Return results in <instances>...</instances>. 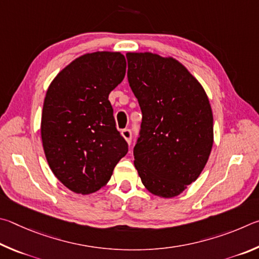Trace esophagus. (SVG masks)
Here are the masks:
<instances>
[{
	"label": "esophagus",
	"instance_id": "34e87169",
	"mask_svg": "<svg viewBox=\"0 0 259 259\" xmlns=\"http://www.w3.org/2000/svg\"><path fill=\"white\" fill-rule=\"evenodd\" d=\"M121 135H122V138H124L128 143H131V141H132V131H131L130 128L122 130Z\"/></svg>",
	"mask_w": 259,
	"mask_h": 259
}]
</instances>
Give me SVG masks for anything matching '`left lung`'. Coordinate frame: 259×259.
Segmentation results:
<instances>
[{
  "mask_svg": "<svg viewBox=\"0 0 259 259\" xmlns=\"http://www.w3.org/2000/svg\"><path fill=\"white\" fill-rule=\"evenodd\" d=\"M127 78L142 111L134 165L144 187L173 198L198 179L214 128L205 90L182 63L153 53L126 54Z\"/></svg>",
  "mask_w": 259,
  "mask_h": 259,
  "instance_id": "1",
  "label": "left lung"
}]
</instances>
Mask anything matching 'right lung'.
Here are the masks:
<instances>
[{
	"label": "right lung",
	"mask_w": 259,
	"mask_h": 259,
	"mask_svg": "<svg viewBox=\"0 0 259 259\" xmlns=\"http://www.w3.org/2000/svg\"><path fill=\"white\" fill-rule=\"evenodd\" d=\"M125 72L121 53H88L63 68L49 86L40 121L44 153L56 178L76 193L104 187L128 151L108 100Z\"/></svg>",
	"instance_id": "add662e5"
}]
</instances>
